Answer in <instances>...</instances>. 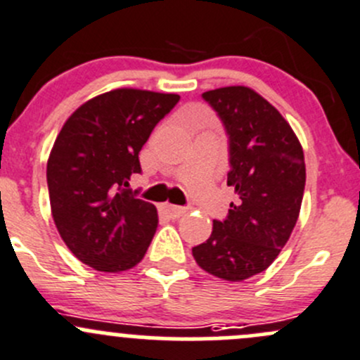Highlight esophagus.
I'll use <instances>...</instances> for the list:
<instances>
[{
	"label": "esophagus",
	"instance_id": "obj_1",
	"mask_svg": "<svg viewBox=\"0 0 360 360\" xmlns=\"http://www.w3.org/2000/svg\"><path fill=\"white\" fill-rule=\"evenodd\" d=\"M158 210L162 214H165V216L172 217V219H177V217H181L183 214H186V209H184V207L170 205V203H160Z\"/></svg>",
	"mask_w": 360,
	"mask_h": 360
}]
</instances>
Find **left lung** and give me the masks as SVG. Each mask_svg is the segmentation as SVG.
Masks as SVG:
<instances>
[{"instance_id":"obj_1","label":"left lung","mask_w":360,"mask_h":360,"mask_svg":"<svg viewBox=\"0 0 360 360\" xmlns=\"http://www.w3.org/2000/svg\"><path fill=\"white\" fill-rule=\"evenodd\" d=\"M202 97L226 130V183L237 202L191 250L207 274L242 282L266 270L291 237L307 179L303 148L284 116L252 89L223 86Z\"/></svg>"}]
</instances>
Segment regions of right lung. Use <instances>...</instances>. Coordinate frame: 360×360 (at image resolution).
Returning a JSON list of instances; mask_svg holds the SVG:
<instances>
[{
	"mask_svg": "<svg viewBox=\"0 0 360 360\" xmlns=\"http://www.w3.org/2000/svg\"><path fill=\"white\" fill-rule=\"evenodd\" d=\"M177 94L118 89L78 108L57 136L46 163L50 207L66 245L99 271H125L146 254L157 207L132 193L139 151Z\"/></svg>",
	"mask_w": 360,
	"mask_h": 360,
	"instance_id": "right-lung-1",
	"label": "right lung"
}]
</instances>
